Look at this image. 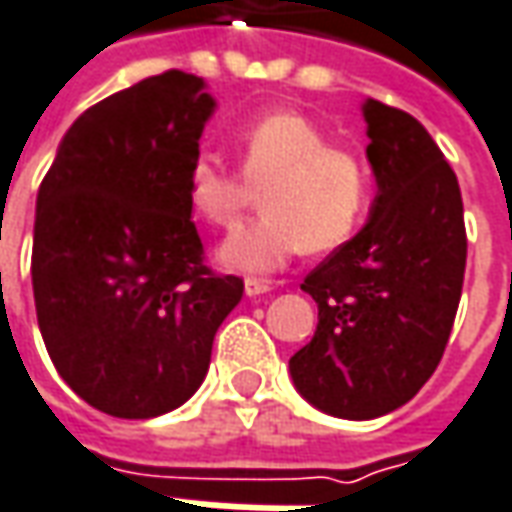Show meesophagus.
I'll list each match as a JSON object with an SVG mask.
<instances>
[{
  "instance_id": "obj_1",
  "label": "esophagus",
  "mask_w": 512,
  "mask_h": 512,
  "mask_svg": "<svg viewBox=\"0 0 512 512\" xmlns=\"http://www.w3.org/2000/svg\"><path fill=\"white\" fill-rule=\"evenodd\" d=\"M270 290H273V282H267V279H247L245 282L247 296H265Z\"/></svg>"
}]
</instances>
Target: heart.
<instances>
[{
    "mask_svg": "<svg viewBox=\"0 0 512 512\" xmlns=\"http://www.w3.org/2000/svg\"><path fill=\"white\" fill-rule=\"evenodd\" d=\"M242 173L213 156H196L187 170V205L213 227H230L262 185L265 213L236 227L219 247V262L236 273H273L296 253L330 250L362 222L370 176L362 159L333 148L307 113L267 110L233 130Z\"/></svg>",
    "mask_w": 512,
    "mask_h": 512,
    "instance_id": "obj_1",
    "label": "heart"
}]
</instances>
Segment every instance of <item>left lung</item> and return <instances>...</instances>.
<instances>
[{
    "label": "left lung",
    "instance_id": "obj_1",
    "mask_svg": "<svg viewBox=\"0 0 512 512\" xmlns=\"http://www.w3.org/2000/svg\"><path fill=\"white\" fill-rule=\"evenodd\" d=\"M362 113L379 193L367 225L307 273L319 325L290 359L296 390L339 419H376L422 390L442 362L467 262L462 190L433 136L376 99Z\"/></svg>",
    "mask_w": 512,
    "mask_h": 512
}]
</instances>
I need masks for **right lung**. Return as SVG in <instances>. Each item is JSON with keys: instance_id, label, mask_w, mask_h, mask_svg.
I'll use <instances>...</instances> for the list:
<instances>
[{"instance_id": "add662e5", "label": "right lung", "mask_w": 512, "mask_h": 512, "mask_svg": "<svg viewBox=\"0 0 512 512\" xmlns=\"http://www.w3.org/2000/svg\"><path fill=\"white\" fill-rule=\"evenodd\" d=\"M216 102L165 70L88 108L36 196L33 299L59 376L116 419H153L205 382L245 282L205 265L187 170Z\"/></svg>"}]
</instances>
